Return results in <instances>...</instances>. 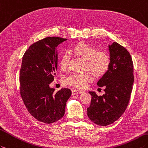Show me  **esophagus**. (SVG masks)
<instances>
[{"label":"esophagus","instance_id":"esophagus-1","mask_svg":"<svg viewBox=\"0 0 148 148\" xmlns=\"http://www.w3.org/2000/svg\"><path fill=\"white\" fill-rule=\"evenodd\" d=\"M81 92H82V91L80 90H73V91H72V94H73V95H76L81 94Z\"/></svg>","mask_w":148,"mask_h":148}]
</instances>
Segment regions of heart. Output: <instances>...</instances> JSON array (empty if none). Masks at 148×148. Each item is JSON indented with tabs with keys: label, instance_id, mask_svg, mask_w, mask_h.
Wrapping results in <instances>:
<instances>
[{
	"label": "heart",
	"instance_id": "1",
	"mask_svg": "<svg viewBox=\"0 0 148 148\" xmlns=\"http://www.w3.org/2000/svg\"><path fill=\"white\" fill-rule=\"evenodd\" d=\"M71 51L77 56L86 60V68L91 71L96 76H101L109 67L110 57L103 51H96L91 45L86 42H79L71 47ZM70 56L67 53H64L61 56L59 66L62 71L69 67ZM92 80L91 73L86 72L84 73H74L66 77L65 82L68 85L78 88H84L89 82Z\"/></svg>",
	"mask_w": 148,
	"mask_h": 148
}]
</instances>
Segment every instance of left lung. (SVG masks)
Returning <instances> with one entry per match:
<instances>
[{
	"mask_svg": "<svg viewBox=\"0 0 148 148\" xmlns=\"http://www.w3.org/2000/svg\"><path fill=\"white\" fill-rule=\"evenodd\" d=\"M110 62L108 70L98 82L105 93L98 96L93 91L88 116L96 124L108 125L115 122L127 107L134 82V65L125 48L114 42L109 45Z\"/></svg>",
	"mask_w": 148,
	"mask_h": 148,
	"instance_id": "1",
	"label": "left lung"
}]
</instances>
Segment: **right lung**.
<instances>
[{"instance_id": "add662e5", "label": "right lung", "mask_w": 148, "mask_h": 148, "mask_svg": "<svg viewBox=\"0 0 148 148\" xmlns=\"http://www.w3.org/2000/svg\"><path fill=\"white\" fill-rule=\"evenodd\" d=\"M67 40L63 38L46 37L33 43L22 58L19 72L20 95L27 111L34 118L51 123L63 117L66 102L72 92L62 88L55 92L49 85L57 69L56 47Z\"/></svg>"}]
</instances>
